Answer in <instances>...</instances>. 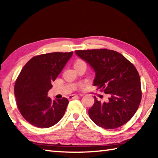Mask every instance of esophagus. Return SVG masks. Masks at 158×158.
I'll list each match as a JSON object with an SVG mask.
<instances>
[{
    "label": "esophagus",
    "instance_id": "esophagus-1",
    "mask_svg": "<svg viewBox=\"0 0 158 158\" xmlns=\"http://www.w3.org/2000/svg\"><path fill=\"white\" fill-rule=\"evenodd\" d=\"M77 98H78V95H74V94H73V95H70L68 96V99L69 100H73V99H75Z\"/></svg>",
    "mask_w": 158,
    "mask_h": 158
}]
</instances>
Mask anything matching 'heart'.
Instances as JSON below:
<instances>
[{
    "mask_svg": "<svg viewBox=\"0 0 158 158\" xmlns=\"http://www.w3.org/2000/svg\"><path fill=\"white\" fill-rule=\"evenodd\" d=\"M80 63H85V62L81 60H77L75 62V63H74V65H77V64H80Z\"/></svg>",
    "mask_w": 158,
    "mask_h": 158,
    "instance_id": "obj_1",
    "label": "heart"
}]
</instances>
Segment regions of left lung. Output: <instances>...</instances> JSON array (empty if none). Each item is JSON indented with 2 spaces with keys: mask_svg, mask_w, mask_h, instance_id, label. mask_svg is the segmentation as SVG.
Returning a JSON list of instances; mask_svg holds the SVG:
<instances>
[{
  "mask_svg": "<svg viewBox=\"0 0 158 158\" xmlns=\"http://www.w3.org/2000/svg\"><path fill=\"white\" fill-rule=\"evenodd\" d=\"M76 54L94 69L93 85L107 94L105 102L89 109L90 119L105 129L122 126L132 118L141 100L140 77L133 64L121 53L106 49L77 50Z\"/></svg>",
  "mask_w": 158,
  "mask_h": 158,
  "instance_id": "1",
  "label": "left lung"
}]
</instances>
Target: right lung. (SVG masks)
<instances>
[{
    "label": "right lung",
    "instance_id": "obj_1",
    "mask_svg": "<svg viewBox=\"0 0 158 158\" xmlns=\"http://www.w3.org/2000/svg\"><path fill=\"white\" fill-rule=\"evenodd\" d=\"M73 54V52L35 56L21 69L15 81V95L18 109L29 123L47 128L62 118L68 100H52L47 93Z\"/></svg>",
    "mask_w": 158,
    "mask_h": 158
}]
</instances>
